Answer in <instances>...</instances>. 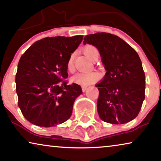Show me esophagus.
Wrapping results in <instances>:
<instances>
[{
  "mask_svg": "<svg viewBox=\"0 0 161 161\" xmlns=\"http://www.w3.org/2000/svg\"><path fill=\"white\" fill-rule=\"evenodd\" d=\"M86 89H87V86H82V91L83 92H85Z\"/></svg>",
  "mask_w": 161,
  "mask_h": 161,
  "instance_id": "esophagus-1",
  "label": "esophagus"
}]
</instances>
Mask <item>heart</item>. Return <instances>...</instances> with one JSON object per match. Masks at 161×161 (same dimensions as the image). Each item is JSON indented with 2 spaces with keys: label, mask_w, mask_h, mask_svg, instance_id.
<instances>
[{
  "label": "heart",
  "mask_w": 161,
  "mask_h": 161,
  "mask_svg": "<svg viewBox=\"0 0 161 161\" xmlns=\"http://www.w3.org/2000/svg\"><path fill=\"white\" fill-rule=\"evenodd\" d=\"M84 53L86 56L92 58V60L95 58L97 56H99V52L97 48L94 47V45H87L83 48ZM75 54L72 53L68 58L67 62V69L69 72H73L75 70ZM100 78V75L97 72L92 71L87 72H78L72 77V81L75 83L82 86H88L92 84Z\"/></svg>",
  "instance_id": "1"
}]
</instances>
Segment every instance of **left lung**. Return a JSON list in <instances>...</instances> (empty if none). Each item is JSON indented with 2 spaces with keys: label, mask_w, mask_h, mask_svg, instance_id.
I'll list each match as a JSON object with an SVG mask.
<instances>
[{
  "label": "left lung",
  "mask_w": 161,
  "mask_h": 161,
  "mask_svg": "<svg viewBox=\"0 0 161 161\" xmlns=\"http://www.w3.org/2000/svg\"><path fill=\"white\" fill-rule=\"evenodd\" d=\"M83 44L97 48L106 69L99 90L97 111L103 121L120 125L138 116L145 98V74L138 54L116 35L96 33L84 37Z\"/></svg>",
  "instance_id": "1"
}]
</instances>
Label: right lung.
<instances>
[{
    "mask_svg": "<svg viewBox=\"0 0 161 161\" xmlns=\"http://www.w3.org/2000/svg\"><path fill=\"white\" fill-rule=\"evenodd\" d=\"M83 35L46 37L22 55L15 78L18 106L24 117L37 126L49 127L69 119L80 86L68 84L67 62Z\"/></svg>",
    "mask_w": 161,
    "mask_h": 161,
    "instance_id": "obj_1",
    "label": "right lung"
}]
</instances>
